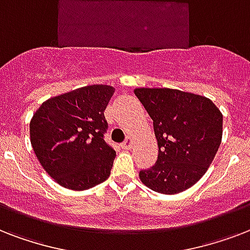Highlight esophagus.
<instances>
[{"mask_svg":"<svg viewBox=\"0 0 250 250\" xmlns=\"http://www.w3.org/2000/svg\"><path fill=\"white\" fill-rule=\"evenodd\" d=\"M132 146H133V140L131 139V137H127L125 143L122 144V148L125 149V150H129V149H132Z\"/></svg>","mask_w":250,"mask_h":250,"instance_id":"34e87169","label":"esophagus"}]
</instances>
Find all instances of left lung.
<instances>
[{"mask_svg":"<svg viewBox=\"0 0 250 250\" xmlns=\"http://www.w3.org/2000/svg\"><path fill=\"white\" fill-rule=\"evenodd\" d=\"M153 119L158 158L139 172L143 184L175 194L194 186L213 162L222 141L223 115L205 96L170 88H136Z\"/></svg>","mask_w":250,"mask_h":250,"instance_id":"obj_1","label":"left lung"}]
</instances>
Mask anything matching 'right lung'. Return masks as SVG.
<instances>
[{"mask_svg": "<svg viewBox=\"0 0 250 250\" xmlns=\"http://www.w3.org/2000/svg\"><path fill=\"white\" fill-rule=\"evenodd\" d=\"M115 88L93 84L52 97L29 122L33 152L49 176L72 190L93 188L109 178L115 150L104 133L106 106Z\"/></svg>", "mask_w": 250, "mask_h": 250, "instance_id": "right-lung-1", "label": "right lung"}]
</instances>
